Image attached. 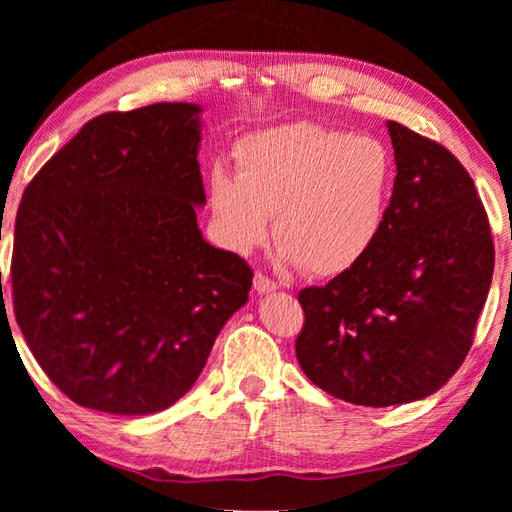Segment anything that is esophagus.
Masks as SVG:
<instances>
[{"label":"esophagus","instance_id":"esophagus-1","mask_svg":"<svg viewBox=\"0 0 512 512\" xmlns=\"http://www.w3.org/2000/svg\"><path fill=\"white\" fill-rule=\"evenodd\" d=\"M253 288H255V292L257 295H268V292H273V290H277L279 286L275 284L273 279H270L268 275H262V273H257L255 275V279H253Z\"/></svg>","mask_w":512,"mask_h":512}]
</instances>
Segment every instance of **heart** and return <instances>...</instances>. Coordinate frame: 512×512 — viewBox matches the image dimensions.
Here are the masks:
<instances>
[{"label": "heart", "instance_id": "1", "mask_svg": "<svg viewBox=\"0 0 512 512\" xmlns=\"http://www.w3.org/2000/svg\"><path fill=\"white\" fill-rule=\"evenodd\" d=\"M235 165L237 176L211 171L209 202L237 253L262 246L275 217L281 259L332 277L361 264L387 224L396 160L374 136L319 123L279 125L239 140Z\"/></svg>", "mask_w": 512, "mask_h": 512}]
</instances>
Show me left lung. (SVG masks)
Masks as SVG:
<instances>
[{
	"label": "left lung",
	"instance_id": "obj_1",
	"mask_svg": "<svg viewBox=\"0 0 512 512\" xmlns=\"http://www.w3.org/2000/svg\"><path fill=\"white\" fill-rule=\"evenodd\" d=\"M387 129L398 173L376 246L299 292L303 374L365 407L420 400L458 372L495 266L488 215L462 162L396 121Z\"/></svg>",
	"mask_w": 512,
	"mask_h": 512
}]
</instances>
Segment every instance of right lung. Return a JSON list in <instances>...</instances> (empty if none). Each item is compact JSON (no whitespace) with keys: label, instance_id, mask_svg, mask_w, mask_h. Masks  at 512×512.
<instances>
[{"label":"right lung","instance_id":"add662e5","mask_svg":"<svg viewBox=\"0 0 512 512\" xmlns=\"http://www.w3.org/2000/svg\"><path fill=\"white\" fill-rule=\"evenodd\" d=\"M200 112L156 103L96 116L21 198L15 319L76 405L118 416L171 407L248 301L253 270L198 228Z\"/></svg>","mask_w":512,"mask_h":512}]
</instances>
